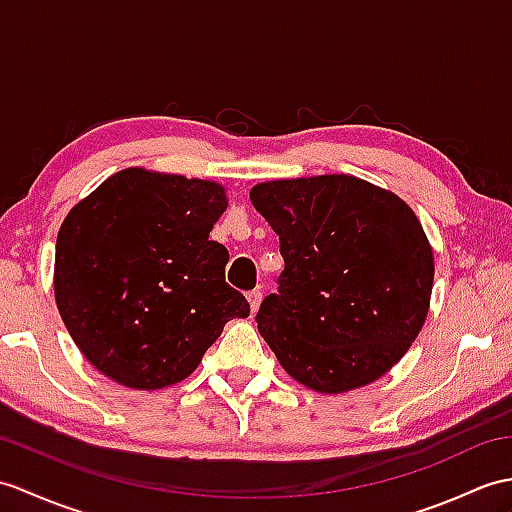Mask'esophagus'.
I'll return each instance as SVG.
<instances>
[{
  "label": "esophagus",
  "instance_id": "esophagus-1",
  "mask_svg": "<svg viewBox=\"0 0 512 512\" xmlns=\"http://www.w3.org/2000/svg\"><path fill=\"white\" fill-rule=\"evenodd\" d=\"M246 299H248V303H251V312H257V307H259V303H261V299H264V296H261L259 290H253V292L246 294Z\"/></svg>",
  "mask_w": 512,
  "mask_h": 512
}]
</instances>
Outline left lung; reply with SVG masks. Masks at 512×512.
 <instances>
[{"label":"left lung","instance_id":"8db88e82","mask_svg":"<svg viewBox=\"0 0 512 512\" xmlns=\"http://www.w3.org/2000/svg\"><path fill=\"white\" fill-rule=\"evenodd\" d=\"M251 202L285 261L255 318L285 373L325 395L388 373L430 310L434 255L414 211L349 174L259 183Z\"/></svg>","mask_w":512,"mask_h":512}]
</instances>
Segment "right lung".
I'll return each mask as SVG.
<instances>
[{
  "label": "right lung",
  "mask_w": 512,
  "mask_h": 512,
  "mask_svg": "<svg viewBox=\"0 0 512 512\" xmlns=\"http://www.w3.org/2000/svg\"><path fill=\"white\" fill-rule=\"evenodd\" d=\"M227 205L220 183L128 168L67 213L54 296L100 373L137 390L176 384L229 320L251 314L224 281L229 251L209 240Z\"/></svg>",
  "instance_id": "1"
}]
</instances>
